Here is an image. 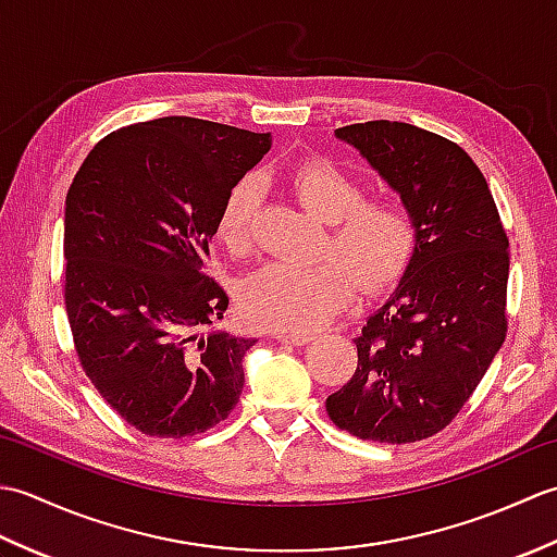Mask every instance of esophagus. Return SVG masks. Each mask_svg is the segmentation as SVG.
Wrapping results in <instances>:
<instances>
[{
    "instance_id": "esophagus-1",
    "label": "esophagus",
    "mask_w": 557,
    "mask_h": 557,
    "mask_svg": "<svg viewBox=\"0 0 557 557\" xmlns=\"http://www.w3.org/2000/svg\"><path fill=\"white\" fill-rule=\"evenodd\" d=\"M277 342H282V345H292V347H304L309 345V342L313 339L311 335H304V333H277L275 335Z\"/></svg>"
}]
</instances>
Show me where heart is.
<instances>
[{
    "mask_svg": "<svg viewBox=\"0 0 557 557\" xmlns=\"http://www.w3.org/2000/svg\"><path fill=\"white\" fill-rule=\"evenodd\" d=\"M292 186L306 208L330 222L325 251L339 253L348 265L338 258L309 268L268 263L244 280L239 304L248 321L260 327L309 333L349 304L354 277L363 292H373L405 270L413 248V222L397 200L363 198L357 176L327 158L299 162ZM263 196L265 182L258 174H246L230 188L218 218V236L232 251L251 248Z\"/></svg>",
    "mask_w": 557,
    "mask_h": 557,
    "instance_id": "obj_1",
    "label": "heart"
}]
</instances>
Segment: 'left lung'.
Masks as SVG:
<instances>
[{"label": "left lung", "mask_w": 557, "mask_h": 557, "mask_svg": "<svg viewBox=\"0 0 557 557\" xmlns=\"http://www.w3.org/2000/svg\"><path fill=\"white\" fill-rule=\"evenodd\" d=\"M335 136L399 194L413 248L354 339L357 371L325 409L361 441L417 443L457 417L503 347L507 236L481 170L453 140L387 120Z\"/></svg>", "instance_id": "8db88e82"}]
</instances>
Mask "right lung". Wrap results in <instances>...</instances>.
Here are the masks:
<instances>
[{"label": "right lung", "mask_w": 557, "mask_h": 557, "mask_svg": "<svg viewBox=\"0 0 557 557\" xmlns=\"http://www.w3.org/2000/svg\"><path fill=\"white\" fill-rule=\"evenodd\" d=\"M270 134L191 116L124 126L66 194V313L83 371L134 429L203 433L227 419L256 337L212 330L230 297L203 272L230 188Z\"/></svg>", "instance_id": "add662e5"}]
</instances>
